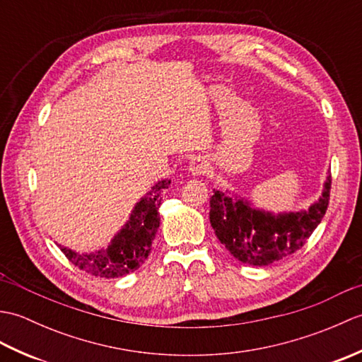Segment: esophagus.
Returning <instances> with one entry per match:
<instances>
[{
  "label": "esophagus",
  "instance_id": "1",
  "mask_svg": "<svg viewBox=\"0 0 362 362\" xmlns=\"http://www.w3.org/2000/svg\"><path fill=\"white\" fill-rule=\"evenodd\" d=\"M206 169H209V163L202 158V157H197L194 160H191L189 163V171L193 173L194 175H201L205 174Z\"/></svg>",
  "mask_w": 362,
  "mask_h": 362
}]
</instances>
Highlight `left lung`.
<instances>
[{
	"instance_id": "1",
	"label": "left lung",
	"mask_w": 362,
	"mask_h": 362,
	"mask_svg": "<svg viewBox=\"0 0 362 362\" xmlns=\"http://www.w3.org/2000/svg\"><path fill=\"white\" fill-rule=\"evenodd\" d=\"M332 180L325 182L320 199L310 210L275 214L253 210L230 196L213 191L210 222L221 244L232 255L252 266H267L297 252L325 216Z\"/></svg>"
}]
</instances>
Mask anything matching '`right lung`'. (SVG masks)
Returning <instances> with one entry per match:
<instances>
[{
	"label": "right lung",
	"instance_id": "right-lung-1",
	"mask_svg": "<svg viewBox=\"0 0 362 362\" xmlns=\"http://www.w3.org/2000/svg\"><path fill=\"white\" fill-rule=\"evenodd\" d=\"M171 180H161L146 194L130 214L126 227L113 238L107 249L90 255H81L66 247H60L71 263L95 276L117 279L136 271L151 253V245L160 226V204L163 191Z\"/></svg>",
	"mask_w": 362,
	"mask_h": 362
}]
</instances>
